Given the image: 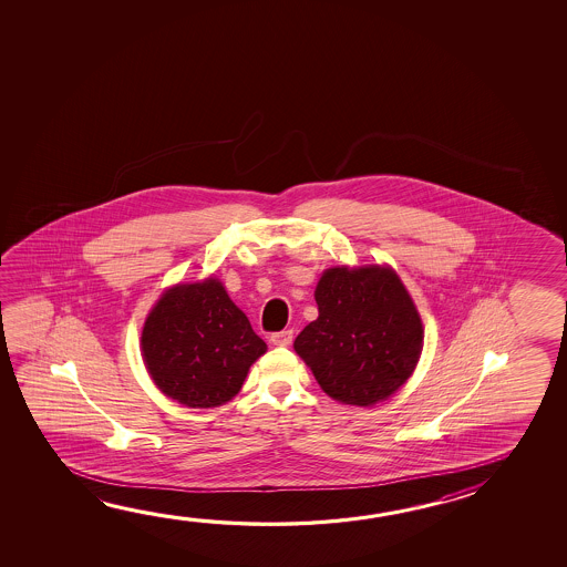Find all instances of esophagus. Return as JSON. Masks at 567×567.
Segmentation results:
<instances>
[{
	"label": "esophagus",
	"mask_w": 567,
	"mask_h": 567,
	"mask_svg": "<svg viewBox=\"0 0 567 567\" xmlns=\"http://www.w3.org/2000/svg\"><path fill=\"white\" fill-rule=\"evenodd\" d=\"M270 342L275 346H290L292 343V330H282L270 336Z\"/></svg>",
	"instance_id": "esophagus-1"
}]
</instances>
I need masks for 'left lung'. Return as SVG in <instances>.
Masks as SVG:
<instances>
[{
	"instance_id": "obj_1",
	"label": "left lung",
	"mask_w": 567,
	"mask_h": 567,
	"mask_svg": "<svg viewBox=\"0 0 567 567\" xmlns=\"http://www.w3.org/2000/svg\"><path fill=\"white\" fill-rule=\"evenodd\" d=\"M318 318L295 350L332 400L372 408L411 378L423 324L395 270L380 265L324 270L315 290Z\"/></svg>"
}]
</instances>
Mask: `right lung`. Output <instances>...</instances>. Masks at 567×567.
Listing matches in <instances>:
<instances>
[{
	"mask_svg": "<svg viewBox=\"0 0 567 567\" xmlns=\"http://www.w3.org/2000/svg\"><path fill=\"white\" fill-rule=\"evenodd\" d=\"M140 342L158 390L194 409L233 400L255 360L267 352L217 279L167 288L146 318Z\"/></svg>",
	"mask_w": 567,
	"mask_h": 567,
	"instance_id": "1",
	"label": "right lung"
}]
</instances>
